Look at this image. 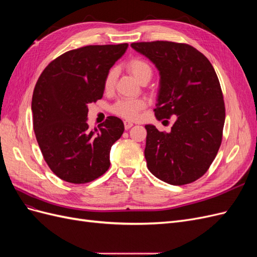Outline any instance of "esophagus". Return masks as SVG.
Here are the masks:
<instances>
[{
  "label": "esophagus",
  "mask_w": 257,
  "mask_h": 257,
  "mask_svg": "<svg viewBox=\"0 0 257 257\" xmlns=\"http://www.w3.org/2000/svg\"><path fill=\"white\" fill-rule=\"evenodd\" d=\"M133 125H134L133 122H131V121H124V127H125V130L131 128Z\"/></svg>",
  "instance_id": "34e87169"
}]
</instances>
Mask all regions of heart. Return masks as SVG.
<instances>
[{
    "instance_id": "1",
    "label": "heart",
    "mask_w": 257,
    "mask_h": 257,
    "mask_svg": "<svg viewBox=\"0 0 257 257\" xmlns=\"http://www.w3.org/2000/svg\"><path fill=\"white\" fill-rule=\"evenodd\" d=\"M126 68L139 82L149 81L152 76V68L148 62L142 58H132L127 63ZM116 80V69L110 68L107 72L104 79V90L110 92L113 90ZM147 102L143 98H121L111 106V112L124 119H136Z\"/></svg>"
}]
</instances>
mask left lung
I'll use <instances>...</instances> for the list:
<instances>
[{
	"mask_svg": "<svg viewBox=\"0 0 257 257\" xmlns=\"http://www.w3.org/2000/svg\"><path fill=\"white\" fill-rule=\"evenodd\" d=\"M131 46L160 71L157 119L176 115L169 133L146 125L148 169L173 185L196 181L215 159L223 137L225 105L214 68L203 53L188 44L155 41Z\"/></svg>",
	"mask_w": 257,
	"mask_h": 257,
	"instance_id": "obj_1",
	"label": "left lung"
}]
</instances>
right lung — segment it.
Returning a JSON list of instances; mask_svg holds the SVG:
<instances>
[{"instance_id": "right-lung-1", "label": "right lung", "mask_w": 257, "mask_h": 257, "mask_svg": "<svg viewBox=\"0 0 257 257\" xmlns=\"http://www.w3.org/2000/svg\"><path fill=\"white\" fill-rule=\"evenodd\" d=\"M128 45H90L52 60L33 91L36 141L51 172L69 183L83 184L110 166L111 146L124 132L121 119H107L90 131L88 104L103 97L107 72Z\"/></svg>"}]
</instances>
